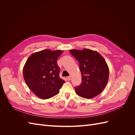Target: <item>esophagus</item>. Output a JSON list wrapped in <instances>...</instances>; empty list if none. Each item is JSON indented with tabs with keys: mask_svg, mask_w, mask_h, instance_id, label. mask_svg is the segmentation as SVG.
<instances>
[{
	"mask_svg": "<svg viewBox=\"0 0 135 135\" xmlns=\"http://www.w3.org/2000/svg\"><path fill=\"white\" fill-rule=\"evenodd\" d=\"M67 79L68 80H70L71 79V76H68L67 78Z\"/></svg>",
	"mask_w": 135,
	"mask_h": 135,
	"instance_id": "esophagus-1",
	"label": "esophagus"
}]
</instances>
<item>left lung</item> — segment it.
Segmentation results:
<instances>
[{
  "label": "left lung",
  "mask_w": 135,
  "mask_h": 135,
  "mask_svg": "<svg viewBox=\"0 0 135 135\" xmlns=\"http://www.w3.org/2000/svg\"><path fill=\"white\" fill-rule=\"evenodd\" d=\"M70 54L79 62L81 83L75 87L78 95L85 99L97 96L108 83L109 70L103 57L89 49L70 50Z\"/></svg>",
  "instance_id": "left-lung-1"
}]
</instances>
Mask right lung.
I'll return each mask as SVG.
<instances>
[{
  "instance_id": "obj_1",
  "label": "right lung",
  "mask_w": 135,
  "mask_h": 135,
  "mask_svg": "<svg viewBox=\"0 0 135 135\" xmlns=\"http://www.w3.org/2000/svg\"><path fill=\"white\" fill-rule=\"evenodd\" d=\"M62 51L44 50L32 54L23 67L25 82L35 95L48 99L59 93L65 81L59 76L58 58Z\"/></svg>"
}]
</instances>
